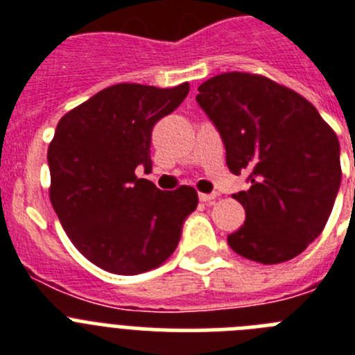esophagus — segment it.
<instances>
[{"label":"esophagus","instance_id":"1","mask_svg":"<svg viewBox=\"0 0 355 355\" xmlns=\"http://www.w3.org/2000/svg\"><path fill=\"white\" fill-rule=\"evenodd\" d=\"M199 199L206 205H213V200L216 199V193H199Z\"/></svg>","mask_w":355,"mask_h":355}]
</instances>
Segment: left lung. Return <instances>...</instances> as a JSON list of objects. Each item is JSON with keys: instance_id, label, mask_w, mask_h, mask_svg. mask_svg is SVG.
I'll return each mask as SVG.
<instances>
[{"instance_id": "left-lung-1", "label": "left lung", "mask_w": 355, "mask_h": 355, "mask_svg": "<svg viewBox=\"0 0 355 355\" xmlns=\"http://www.w3.org/2000/svg\"><path fill=\"white\" fill-rule=\"evenodd\" d=\"M197 90L229 171L249 174V190L233 196L245 222L229 247L263 265L299 256L324 231L340 190L334 130L306 97L261 74L224 72Z\"/></svg>"}]
</instances>
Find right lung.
<instances>
[{"instance_id": "obj_1", "label": "right lung", "mask_w": 355, "mask_h": 355, "mask_svg": "<svg viewBox=\"0 0 355 355\" xmlns=\"http://www.w3.org/2000/svg\"><path fill=\"white\" fill-rule=\"evenodd\" d=\"M190 85L158 89L117 83L64 115L48 149L49 199L85 258L106 272L137 275L167 261L197 192H162L137 178L150 168V133L172 114Z\"/></svg>"}]
</instances>
